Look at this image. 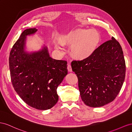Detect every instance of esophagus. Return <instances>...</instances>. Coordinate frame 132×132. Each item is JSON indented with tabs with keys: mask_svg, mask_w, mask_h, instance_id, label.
<instances>
[{
	"mask_svg": "<svg viewBox=\"0 0 132 132\" xmlns=\"http://www.w3.org/2000/svg\"><path fill=\"white\" fill-rule=\"evenodd\" d=\"M67 70H68V71H69V72H72V68H71V65H70V64H69L68 66H67Z\"/></svg>",
	"mask_w": 132,
	"mask_h": 132,
	"instance_id": "34e87169",
	"label": "esophagus"
}]
</instances>
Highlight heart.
Wrapping results in <instances>:
<instances>
[{
	"label": "heart",
	"instance_id": "1",
	"mask_svg": "<svg viewBox=\"0 0 132 132\" xmlns=\"http://www.w3.org/2000/svg\"><path fill=\"white\" fill-rule=\"evenodd\" d=\"M100 40L98 32L93 29L79 30L63 35L61 39L62 44H68L72 47V55L79 59L88 57L95 50ZM62 44H55V47L62 49Z\"/></svg>",
	"mask_w": 132,
	"mask_h": 132
}]
</instances>
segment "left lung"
I'll return each mask as SVG.
<instances>
[{
	"label": "left lung",
	"mask_w": 132,
	"mask_h": 132,
	"mask_svg": "<svg viewBox=\"0 0 132 132\" xmlns=\"http://www.w3.org/2000/svg\"><path fill=\"white\" fill-rule=\"evenodd\" d=\"M71 67L78 77L81 99L91 107H100L112 102L125 81L123 52L113 37L100 45L89 57L73 61Z\"/></svg>",
	"instance_id": "8db88e82"
}]
</instances>
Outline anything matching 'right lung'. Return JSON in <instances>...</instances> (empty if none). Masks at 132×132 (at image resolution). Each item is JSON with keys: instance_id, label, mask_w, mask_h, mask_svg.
<instances>
[{"instance_id": "add662e5", "label": "right lung", "mask_w": 132, "mask_h": 132, "mask_svg": "<svg viewBox=\"0 0 132 132\" xmlns=\"http://www.w3.org/2000/svg\"><path fill=\"white\" fill-rule=\"evenodd\" d=\"M36 28L25 30L14 44L9 56L11 80L15 91L29 106L47 110L57 102V88L67 75V62L52 59L43 45L37 51H28L27 36Z\"/></svg>"}]
</instances>
